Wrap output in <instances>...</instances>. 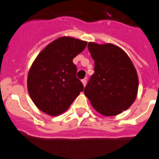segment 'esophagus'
Returning <instances> with one entry per match:
<instances>
[{
  "mask_svg": "<svg viewBox=\"0 0 159 159\" xmlns=\"http://www.w3.org/2000/svg\"><path fill=\"white\" fill-rule=\"evenodd\" d=\"M86 81H86V78H84V79L81 80V82H82V84H83L84 86L86 85Z\"/></svg>",
  "mask_w": 159,
  "mask_h": 159,
  "instance_id": "obj_1",
  "label": "esophagus"
}]
</instances>
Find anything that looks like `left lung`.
I'll list each match as a JSON object with an SVG mask.
<instances>
[{
  "label": "left lung",
  "instance_id": "8db88e82",
  "mask_svg": "<svg viewBox=\"0 0 159 159\" xmlns=\"http://www.w3.org/2000/svg\"><path fill=\"white\" fill-rule=\"evenodd\" d=\"M94 60V74L84 93L93 108L105 116L126 110L134 102L139 88L137 72L127 54L112 44H88Z\"/></svg>",
  "mask_w": 159,
  "mask_h": 159
}]
</instances>
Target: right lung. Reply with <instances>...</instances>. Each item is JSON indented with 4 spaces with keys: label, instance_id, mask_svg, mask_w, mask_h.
I'll use <instances>...</instances> for the list:
<instances>
[{
    "label": "right lung",
    "instance_id": "right-lung-1",
    "mask_svg": "<svg viewBox=\"0 0 159 159\" xmlns=\"http://www.w3.org/2000/svg\"><path fill=\"white\" fill-rule=\"evenodd\" d=\"M86 45V41L63 37L51 42L37 57L29 72L27 85L30 98L42 112L59 115L83 91L73 59Z\"/></svg>",
    "mask_w": 159,
    "mask_h": 159
}]
</instances>
